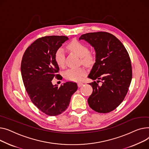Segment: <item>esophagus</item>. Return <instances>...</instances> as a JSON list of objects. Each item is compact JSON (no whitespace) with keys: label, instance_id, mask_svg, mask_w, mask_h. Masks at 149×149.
I'll use <instances>...</instances> for the list:
<instances>
[{"label":"esophagus","instance_id":"obj_1","mask_svg":"<svg viewBox=\"0 0 149 149\" xmlns=\"http://www.w3.org/2000/svg\"><path fill=\"white\" fill-rule=\"evenodd\" d=\"M83 85H84V84H83L82 82H79L77 83V86H78L79 87H81V86H82Z\"/></svg>","mask_w":149,"mask_h":149}]
</instances>
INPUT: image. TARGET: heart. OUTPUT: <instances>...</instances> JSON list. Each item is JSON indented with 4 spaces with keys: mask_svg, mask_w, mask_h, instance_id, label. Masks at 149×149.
<instances>
[{
    "mask_svg": "<svg viewBox=\"0 0 149 149\" xmlns=\"http://www.w3.org/2000/svg\"><path fill=\"white\" fill-rule=\"evenodd\" d=\"M67 47L73 52L76 55L81 57V63L85 65H90L94 61V55L90 52L89 47L85 44L74 40L67 45ZM55 61L59 67H63L65 64V51L59 47L55 53ZM85 74V70L84 68H68L64 73V76L66 79L72 81H78L82 79Z\"/></svg>",
    "mask_w": 149,
    "mask_h": 149,
    "instance_id": "1",
    "label": "heart"
}]
</instances>
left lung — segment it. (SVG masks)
<instances>
[{
	"label": "left lung",
	"instance_id": "obj_1",
	"mask_svg": "<svg viewBox=\"0 0 149 149\" xmlns=\"http://www.w3.org/2000/svg\"><path fill=\"white\" fill-rule=\"evenodd\" d=\"M95 50V63L88 77L97 79L89 84L93 93L88 99L90 107L99 113L114 110L123 102L132 81V70L128 52L122 42L106 32L83 34ZM99 81L102 84L99 85Z\"/></svg>",
	"mask_w": 149,
	"mask_h": 149
}]
</instances>
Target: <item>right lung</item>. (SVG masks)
Here are the masks:
<instances>
[{
	"label": "right lung",
	"instance_id": "1",
	"mask_svg": "<svg viewBox=\"0 0 149 149\" xmlns=\"http://www.w3.org/2000/svg\"><path fill=\"white\" fill-rule=\"evenodd\" d=\"M68 38L65 36H46L38 38L26 49L21 63L22 79L31 102L41 111L56 116L65 111L73 94L76 82H67L60 87L53 85L54 77L61 79L55 53Z\"/></svg>",
	"mask_w": 149,
	"mask_h": 149
}]
</instances>
